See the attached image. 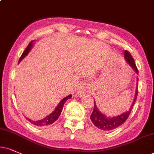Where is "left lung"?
<instances>
[{
  "instance_id": "left-lung-1",
  "label": "left lung",
  "mask_w": 154,
  "mask_h": 154,
  "mask_svg": "<svg viewBox=\"0 0 154 154\" xmlns=\"http://www.w3.org/2000/svg\"><path fill=\"white\" fill-rule=\"evenodd\" d=\"M124 58H125V60H126L128 64L131 66L132 69H133L136 72V73L138 75L139 71H138L137 66H136L134 58L132 57L131 54H130L127 50H125V51H124ZM137 95L138 86H137V88H136L135 97H134L133 102H132L131 107L129 108V110L123 113V114H120V115L114 116V117H109V116L104 115L102 113H101L100 111L98 110V109H97L96 106V104H95L94 102V109H93V112L91 113L90 116L91 121L92 122V123L94 124V126H96L97 128H99V129H100L101 130H103V131H111V130L116 129V128L119 127V126L122 125V124L126 122L128 117H129L130 113H131L132 109H133L134 105L135 104L136 100H137Z\"/></svg>"
}]
</instances>
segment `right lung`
I'll list each match as a JSON object with an SVG mask.
<instances>
[{
	"mask_svg": "<svg viewBox=\"0 0 154 154\" xmlns=\"http://www.w3.org/2000/svg\"><path fill=\"white\" fill-rule=\"evenodd\" d=\"M33 42H34V40H32V41L29 43L28 47L26 48V49H25L24 50V52H23L22 55H21L20 59H19L18 63H20L21 60H22L23 58H24L25 56H26L27 54L29 53V52H30V50L32 49ZM71 97H72V95L70 94V95H69V96L65 97V98L63 99V100L60 101L59 104L57 105V107L55 108V109H54V112L51 113L50 114H49L48 116H47L46 117L42 119L38 120V121H33V120H31L30 119H28L27 117H26V119H28L31 124H34L35 126H48V125H50V124H52V123H54L56 120L58 119L60 114H61L62 111H63L64 104H65L66 101H67L69 99H70Z\"/></svg>",
	"mask_w": 154,
	"mask_h": 154,
	"instance_id": "add662e5",
	"label": "right lung"
}]
</instances>
